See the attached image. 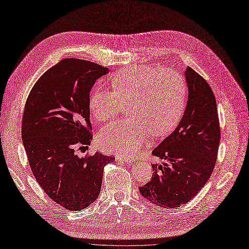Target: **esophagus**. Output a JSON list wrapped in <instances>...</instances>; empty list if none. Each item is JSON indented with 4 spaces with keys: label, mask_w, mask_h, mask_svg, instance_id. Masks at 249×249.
<instances>
[{
    "label": "esophagus",
    "mask_w": 249,
    "mask_h": 249,
    "mask_svg": "<svg viewBox=\"0 0 249 249\" xmlns=\"http://www.w3.org/2000/svg\"><path fill=\"white\" fill-rule=\"evenodd\" d=\"M116 160L117 161H123V162H134V159L130 158V157H117Z\"/></svg>",
    "instance_id": "34e87169"
}]
</instances>
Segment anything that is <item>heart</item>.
<instances>
[{
    "label": "heart",
    "instance_id": "heart-1",
    "mask_svg": "<svg viewBox=\"0 0 249 249\" xmlns=\"http://www.w3.org/2000/svg\"><path fill=\"white\" fill-rule=\"evenodd\" d=\"M110 89L92 91L89 108L96 121L105 122L126 105L131 118L106 125L96 136L99 148L120 155L139 152L150 133L162 136L173 130L187 104V84L179 73L146 64L118 71Z\"/></svg>",
    "mask_w": 249,
    "mask_h": 249
}]
</instances>
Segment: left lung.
Here are the masks:
<instances>
[{
    "instance_id": "left-lung-1",
    "label": "left lung",
    "mask_w": 249,
    "mask_h": 249,
    "mask_svg": "<svg viewBox=\"0 0 249 249\" xmlns=\"http://www.w3.org/2000/svg\"><path fill=\"white\" fill-rule=\"evenodd\" d=\"M188 100L174 131L152 154L164 160L152 164L151 180L142 196L163 208H177L194 198L213 171L220 131L216 101L207 82L191 68L185 71Z\"/></svg>"
}]
</instances>
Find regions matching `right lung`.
Instances as JSON below:
<instances>
[{"instance_id":"1","label":"right lung","mask_w":249,"mask_h":249,"mask_svg":"<svg viewBox=\"0 0 249 249\" xmlns=\"http://www.w3.org/2000/svg\"><path fill=\"white\" fill-rule=\"evenodd\" d=\"M108 71L87 60L62 59L36 81L25 103L21 137L34 177L53 201L71 211L96 200L104 167L115 160L75 152L90 145V90Z\"/></svg>"}]
</instances>
